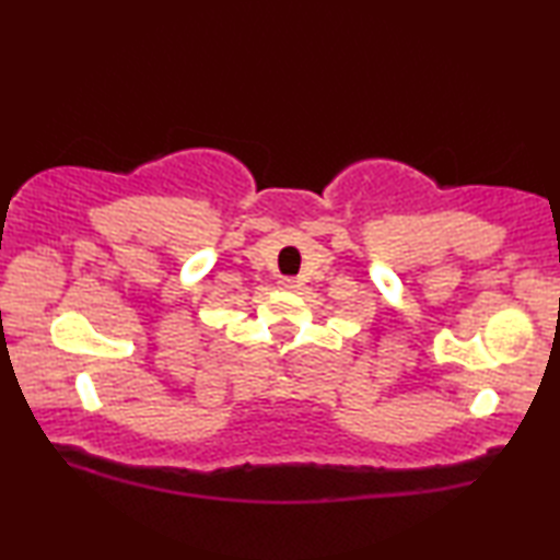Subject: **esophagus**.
<instances>
[{"mask_svg":"<svg viewBox=\"0 0 560 560\" xmlns=\"http://www.w3.org/2000/svg\"><path fill=\"white\" fill-rule=\"evenodd\" d=\"M279 287L287 289V291H293V289H299V281L296 279H281Z\"/></svg>","mask_w":560,"mask_h":560,"instance_id":"obj_1","label":"esophagus"}]
</instances>
